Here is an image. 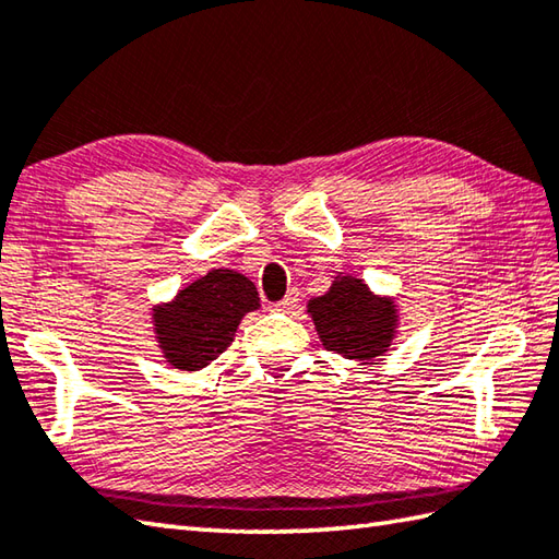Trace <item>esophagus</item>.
Here are the masks:
<instances>
[{
  "mask_svg": "<svg viewBox=\"0 0 559 559\" xmlns=\"http://www.w3.org/2000/svg\"><path fill=\"white\" fill-rule=\"evenodd\" d=\"M298 302H300V290L298 288H290L286 298H283L276 307H278V310H283V312H293V310H298Z\"/></svg>",
  "mask_w": 559,
  "mask_h": 559,
  "instance_id": "1",
  "label": "esophagus"
}]
</instances>
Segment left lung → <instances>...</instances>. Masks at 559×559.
<instances>
[{
    "mask_svg": "<svg viewBox=\"0 0 559 559\" xmlns=\"http://www.w3.org/2000/svg\"><path fill=\"white\" fill-rule=\"evenodd\" d=\"M307 310L324 348L348 360H372L394 338V302L377 298L360 278H338L326 295L310 300Z\"/></svg>",
    "mask_w": 559,
    "mask_h": 559,
    "instance_id": "obj_1",
    "label": "left lung"
}]
</instances>
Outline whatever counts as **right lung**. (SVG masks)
<instances>
[{
  "label": "right lung",
  "mask_w": 559,
  "mask_h": 559,
  "mask_svg": "<svg viewBox=\"0 0 559 559\" xmlns=\"http://www.w3.org/2000/svg\"><path fill=\"white\" fill-rule=\"evenodd\" d=\"M259 307L254 283L230 269H213L153 314L168 362L194 372L233 346L240 319Z\"/></svg>",
  "instance_id": "right-lung-1"
}]
</instances>
